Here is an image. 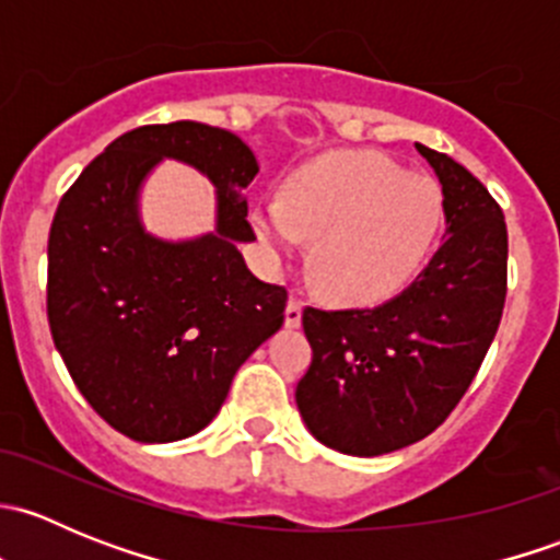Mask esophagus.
Wrapping results in <instances>:
<instances>
[{
  "instance_id": "esophagus-1",
  "label": "esophagus",
  "mask_w": 560,
  "mask_h": 560,
  "mask_svg": "<svg viewBox=\"0 0 560 560\" xmlns=\"http://www.w3.org/2000/svg\"><path fill=\"white\" fill-rule=\"evenodd\" d=\"M301 316H303V301L298 295H290V303H287V312H284V325L298 327L301 325Z\"/></svg>"
}]
</instances>
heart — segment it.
Here are the masks:
<instances>
[{
  "instance_id": "heart-1",
  "label": "heart",
  "mask_w": 560,
  "mask_h": 560,
  "mask_svg": "<svg viewBox=\"0 0 560 560\" xmlns=\"http://www.w3.org/2000/svg\"><path fill=\"white\" fill-rule=\"evenodd\" d=\"M442 217L433 178L380 151H332L290 175L284 200L259 202L252 228L273 259L312 238V273L332 301L380 303L415 279Z\"/></svg>"
}]
</instances>
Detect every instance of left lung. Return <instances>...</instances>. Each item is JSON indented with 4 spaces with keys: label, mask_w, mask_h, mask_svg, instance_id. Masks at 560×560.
<instances>
[{
    "label": "left lung",
    "mask_w": 560,
    "mask_h": 560,
    "mask_svg": "<svg viewBox=\"0 0 560 560\" xmlns=\"http://www.w3.org/2000/svg\"><path fill=\"white\" fill-rule=\"evenodd\" d=\"M442 180L447 235L428 268L376 308H303L312 365L295 400L308 431L374 457L436 431L477 376L506 301V222L482 180L417 143Z\"/></svg>",
    "instance_id": "8db88e82"
}]
</instances>
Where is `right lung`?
Instances as JSON below:
<instances>
[{"label":"right lung","mask_w":560,"mask_h":560,"mask_svg":"<svg viewBox=\"0 0 560 560\" xmlns=\"http://www.w3.org/2000/svg\"><path fill=\"white\" fill-rule=\"evenodd\" d=\"M165 155L218 186V230L167 245L139 228L137 191ZM252 149L200 121L124 132L86 165L48 235V325L83 398L143 444L202 431L248 354L284 325L287 290L246 268Z\"/></svg>","instance_id":"add662e5"}]
</instances>
